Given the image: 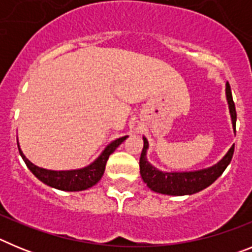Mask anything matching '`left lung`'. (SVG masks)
Masks as SVG:
<instances>
[{"instance_id": "obj_1", "label": "left lung", "mask_w": 252, "mask_h": 252, "mask_svg": "<svg viewBox=\"0 0 252 252\" xmlns=\"http://www.w3.org/2000/svg\"><path fill=\"white\" fill-rule=\"evenodd\" d=\"M226 98L230 110L233 132H236V108L228 83H226ZM142 140H144V148L140 157V174L142 180L154 192L168 195H190L201 192L204 188L211 186L218 177H221L224 169L228 166L235 150V145H232L217 164L209 168L193 171H162L149 162L146 158L149 141L145 136L142 137Z\"/></svg>"}]
</instances>
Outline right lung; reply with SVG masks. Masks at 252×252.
I'll list each match as a JSON object with an SVG mask.
<instances>
[{"instance_id": "obj_1", "label": "right lung", "mask_w": 252, "mask_h": 252, "mask_svg": "<svg viewBox=\"0 0 252 252\" xmlns=\"http://www.w3.org/2000/svg\"><path fill=\"white\" fill-rule=\"evenodd\" d=\"M128 136H122L120 139H116L111 141L108 145L104 148V150L99 154V157L91 162L90 165L84 166L81 169H73V170H49L45 168H40L31 162L28 158L24 155L22 150L20 149L19 141V153L21 155L22 160L25 161L30 171L40 182H43L46 186L51 188L59 189V190H65V192H79V190H86L91 187L95 186L101 180L102 175L104 173L106 162L110 158L111 154L121 145L125 140Z\"/></svg>"}]
</instances>
